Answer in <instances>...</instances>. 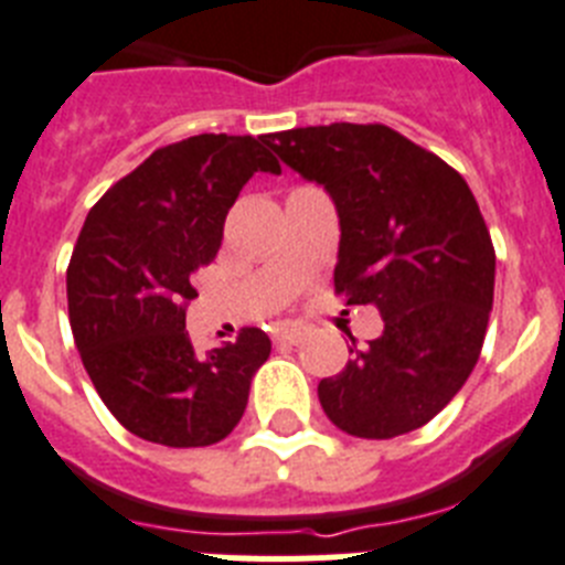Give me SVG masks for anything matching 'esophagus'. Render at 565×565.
I'll return each instance as SVG.
<instances>
[{"label": "esophagus", "mask_w": 565, "mask_h": 565, "mask_svg": "<svg viewBox=\"0 0 565 565\" xmlns=\"http://www.w3.org/2000/svg\"><path fill=\"white\" fill-rule=\"evenodd\" d=\"M307 338V327H278L273 341L276 343H301Z\"/></svg>", "instance_id": "1"}]
</instances>
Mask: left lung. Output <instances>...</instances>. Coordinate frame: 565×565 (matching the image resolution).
<instances>
[{
    "label": "left lung",
    "mask_w": 565,
    "mask_h": 565,
    "mask_svg": "<svg viewBox=\"0 0 565 565\" xmlns=\"http://www.w3.org/2000/svg\"><path fill=\"white\" fill-rule=\"evenodd\" d=\"M264 145L332 195L335 292L372 303L384 332L318 384L347 435L398 438L429 424L478 364L494 298V247L455 167L386 125L292 127Z\"/></svg>",
    "instance_id": "1"
}]
</instances>
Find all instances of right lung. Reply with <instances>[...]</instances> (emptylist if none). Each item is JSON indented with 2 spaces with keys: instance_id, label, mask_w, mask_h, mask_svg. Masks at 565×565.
Here are the masks:
<instances>
[{
  "instance_id": "1",
  "label": "right lung",
  "mask_w": 565,
  "mask_h": 565,
  "mask_svg": "<svg viewBox=\"0 0 565 565\" xmlns=\"http://www.w3.org/2000/svg\"><path fill=\"white\" fill-rule=\"evenodd\" d=\"M281 173L264 136L201 134L159 147L87 213L67 264L76 350L113 418L150 444H218L247 409L267 332L195 355L184 330L195 276L253 173Z\"/></svg>"
}]
</instances>
